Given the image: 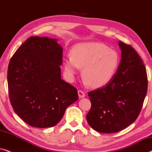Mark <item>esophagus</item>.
I'll use <instances>...</instances> for the list:
<instances>
[{
    "instance_id": "obj_1",
    "label": "esophagus",
    "mask_w": 152,
    "mask_h": 152,
    "mask_svg": "<svg viewBox=\"0 0 152 152\" xmlns=\"http://www.w3.org/2000/svg\"><path fill=\"white\" fill-rule=\"evenodd\" d=\"M78 95L80 97V98H83V97H85V93L83 91L79 90L78 91Z\"/></svg>"
}]
</instances>
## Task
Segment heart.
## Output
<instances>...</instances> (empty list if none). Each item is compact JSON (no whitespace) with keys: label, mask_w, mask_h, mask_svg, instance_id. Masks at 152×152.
<instances>
[{"label":"heart","mask_w":152,"mask_h":152,"mask_svg":"<svg viewBox=\"0 0 152 152\" xmlns=\"http://www.w3.org/2000/svg\"><path fill=\"white\" fill-rule=\"evenodd\" d=\"M120 64L118 53L100 43H78L72 48L71 56L64 59V70L68 77L72 79L80 68H83L85 84L99 88L111 82Z\"/></svg>","instance_id":"1"}]
</instances>
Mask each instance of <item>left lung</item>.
Masks as SVG:
<instances>
[{
  "label": "left lung",
  "mask_w": 152,
  "mask_h": 152,
  "mask_svg": "<svg viewBox=\"0 0 152 152\" xmlns=\"http://www.w3.org/2000/svg\"><path fill=\"white\" fill-rule=\"evenodd\" d=\"M121 61L113 78L102 88L91 91L89 125L101 133H116L133 123L142 107L147 91L146 68L136 51L119 41Z\"/></svg>",
  "instance_id": "1"
}]
</instances>
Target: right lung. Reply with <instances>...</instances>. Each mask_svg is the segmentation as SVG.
Returning <instances> with one entry per match:
<instances>
[{
	"mask_svg": "<svg viewBox=\"0 0 152 152\" xmlns=\"http://www.w3.org/2000/svg\"><path fill=\"white\" fill-rule=\"evenodd\" d=\"M63 48L56 39L31 37L10 59L7 83L15 113L29 125L51 127L78 99L76 88L61 77Z\"/></svg>",
	"mask_w": 152,
	"mask_h": 152,
	"instance_id": "1",
	"label": "right lung"
}]
</instances>
